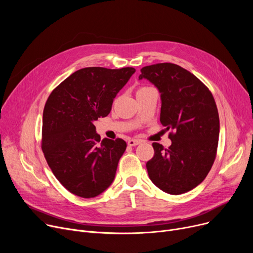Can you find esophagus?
<instances>
[{"instance_id":"1","label":"esophagus","mask_w":253,"mask_h":253,"mask_svg":"<svg viewBox=\"0 0 253 253\" xmlns=\"http://www.w3.org/2000/svg\"><path fill=\"white\" fill-rule=\"evenodd\" d=\"M140 142H141V140H139V139H129L128 145H130V147H135V145L139 144Z\"/></svg>"}]
</instances>
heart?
<instances>
[{
	"mask_svg": "<svg viewBox=\"0 0 253 253\" xmlns=\"http://www.w3.org/2000/svg\"><path fill=\"white\" fill-rule=\"evenodd\" d=\"M150 87H140V88H138V90H137V92H141V91H143V90H147V89H149Z\"/></svg>",
	"mask_w": 253,
	"mask_h": 253,
	"instance_id": "obj_1",
	"label": "heart"
}]
</instances>
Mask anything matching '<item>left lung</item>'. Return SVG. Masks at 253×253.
I'll return each instance as SVG.
<instances>
[{
    "instance_id": "left-lung-1",
    "label": "left lung",
    "mask_w": 253,
    "mask_h": 253,
    "mask_svg": "<svg viewBox=\"0 0 253 253\" xmlns=\"http://www.w3.org/2000/svg\"><path fill=\"white\" fill-rule=\"evenodd\" d=\"M161 93L160 122L170 132L168 149L154 142L147 162L151 180L165 193L180 195L200 184L214 163L219 117L210 90L189 71L174 63H157L140 70Z\"/></svg>"
}]
</instances>
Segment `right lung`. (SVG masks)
Returning <instances> with one entry per match:
<instances>
[{
	"label": "right lung",
	"mask_w": 253,
	"mask_h": 253,
	"mask_svg": "<svg viewBox=\"0 0 253 253\" xmlns=\"http://www.w3.org/2000/svg\"><path fill=\"white\" fill-rule=\"evenodd\" d=\"M135 73L133 68L81 69L49 95L42 127V151L53 174L72 194L93 198L114 181L127 144L104 138L93 122L106 117L117 93Z\"/></svg>",
	"instance_id": "right-lung-1"
}]
</instances>
